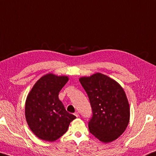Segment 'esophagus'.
<instances>
[{
  "label": "esophagus",
  "mask_w": 156,
  "mask_h": 156,
  "mask_svg": "<svg viewBox=\"0 0 156 156\" xmlns=\"http://www.w3.org/2000/svg\"><path fill=\"white\" fill-rule=\"evenodd\" d=\"M74 115L76 116V117H78V116H79V113H78V112H76L74 113Z\"/></svg>",
  "instance_id": "34e87169"
}]
</instances>
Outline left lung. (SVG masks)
<instances>
[{"label":"left lung","mask_w":156,"mask_h":156,"mask_svg":"<svg viewBox=\"0 0 156 156\" xmlns=\"http://www.w3.org/2000/svg\"><path fill=\"white\" fill-rule=\"evenodd\" d=\"M79 80L92 108L93 115L88 123L90 133L103 143L117 139L129 121V103L123 88L101 73Z\"/></svg>","instance_id":"obj_1"}]
</instances>
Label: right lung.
I'll return each instance as SVG.
<instances>
[{
  "label": "right lung",
  "instance_id": "obj_1",
  "mask_svg": "<svg viewBox=\"0 0 156 156\" xmlns=\"http://www.w3.org/2000/svg\"><path fill=\"white\" fill-rule=\"evenodd\" d=\"M68 81L67 76L48 73L35 84L28 95L25 116L30 129L41 140L55 141L67 132L75 119L59 100L58 93Z\"/></svg>",
  "mask_w": 156,
  "mask_h": 156
}]
</instances>
